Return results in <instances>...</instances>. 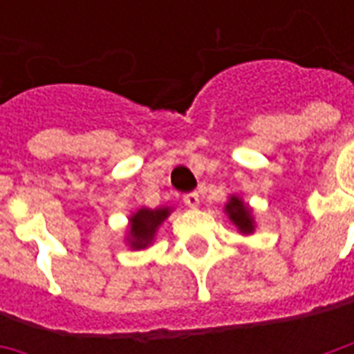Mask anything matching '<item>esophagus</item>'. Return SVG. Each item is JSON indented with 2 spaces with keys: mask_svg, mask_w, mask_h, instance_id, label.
Returning a JSON list of instances; mask_svg holds the SVG:
<instances>
[{
  "mask_svg": "<svg viewBox=\"0 0 354 354\" xmlns=\"http://www.w3.org/2000/svg\"><path fill=\"white\" fill-rule=\"evenodd\" d=\"M184 203L189 208H197V207H199V193H197V192L185 193V195H184Z\"/></svg>",
  "mask_w": 354,
  "mask_h": 354,
  "instance_id": "obj_1",
  "label": "esophagus"
}]
</instances>
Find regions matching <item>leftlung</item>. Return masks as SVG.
Wrapping results in <instances>:
<instances>
[{
  "label": "left lung",
  "instance_id": "8db88e82",
  "mask_svg": "<svg viewBox=\"0 0 354 354\" xmlns=\"http://www.w3.org/2000/svg\"><path fill=\"white\" fill-rule=\"evenodd\" d=\"M227 214H230L231 222L237 225L239 230L243 233H252L254 231V222H252V212L250 208L246 207L245 203L237 197H231V201L227 203Z\"/></svg>",
  "mask_w": 354,
  "mask_h": 354
}]
</instances>
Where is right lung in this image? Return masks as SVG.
I'll list each match as a JSON object with an SVG mask.
<instances>
[{
    "label": "right lung",
    "mask_w": 354,
    "mask_h": 354,
    "mask_svg": "<svg viewBox=\"0 0 354 354\" xmlns=\"http://www.w3.org/2000/svg\"><path fill=\"white\" fill-rule=\"evenodd\" d=\"M170 214L169 208H159V210H149L142 208L131 218V246L132 248H146L155 231L161 225L162 220Z\"/></svg>",
    "instance_id": "add662e5"
}]
</instances>
